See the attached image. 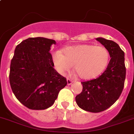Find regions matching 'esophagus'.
<instances>
[{"instance_id": "34e87169", "label": "esophagus", "mask_w": 134, "mask_h": 134, "mask_svg": "<svg viewBox=\"0 0 134 134\" xmlns=\"http://www.w3.org/2000/svg\"><path fill=\"white\" fill-rule=\"evenodd\" d=\"M72 81L70 79H69V78H67V84L70 86V85L72 84Z\"/></svg>"}]
</instances>
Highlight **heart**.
I'll return each instance as SVG.
<instances>
[{
  "label": "heart",
  "instance_id": "b5f03b06",
  "mask_svg": "<svg viewBox=\"0 0 134 134\" xmlns=\"http://www.w3.org/2000/svg\"><path fill=\"white\" fill-rule=\"evenodd\" d=\"M109 51L104 46L80 44L69 46L53 53L54 64L60 73L69 71L74 65L75 71L81 79H90L98 77L107 67Z\"/></svg>",
  "mask_w": 134,
  "mask_h": 134
}]
</instances>
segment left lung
Returning a JSON list of instances; mask_svg holds the SVG:
<instances>
[{
  "label": "left lung",
  "instance_id": "obj_1",
  "mask_svg": "<svg viewBox=\"0 0 134 134\" xmlns=\"http://www.w3.org/2000/svg\"><path fill=\"white\" fill-rule=\"evenodd\" d=\"M96 40L108 49L111 59L102 75L97 79L81 82L82 92L75 97L79 108L94 113L104 111L118 100L126 76L125 53L119 44L103 37Z\"/></svg>",
  "mask_w": 134,
  "mask_h": 134
}]
</instances>
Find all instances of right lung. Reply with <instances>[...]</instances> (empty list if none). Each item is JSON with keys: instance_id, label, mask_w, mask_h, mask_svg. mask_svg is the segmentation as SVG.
I'll use <instances>...</instances> for the list:
<instances>
[{"instance_id": "right-lung-1", "label": "right lung", "mask_w": 134, "mask_h": 134, "mask_svg": "<svg viewBox=\"0 0 134 134\" xmlns=\"http://www.w3.org/2000/svg\"><path fill=\"white\" fill-rule=\"evenodd\" d=\"M55 44L45 37H29L15 47L10 65V86L16 99L29 109L50 108L67 85L66 78L53 68L49 51Z\"/></svg>"}]
</instances>
